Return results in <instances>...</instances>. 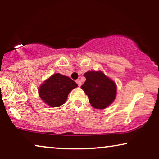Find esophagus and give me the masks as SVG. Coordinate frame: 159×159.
Listing matches in <instances>:
<instances>
[{
	"mask_svg": "<svg viewBox=\"0 0 159 159\" xmlns=\"http://www.w3.org/2000/svg\"><path fill=\"white\" fill-rule=\"evenodd\" d=\"M76 82H77V84H78V86L79 87H80L81 86V84H82V82H81V81H80V80H76Z\"/></svg>",
	"mask_w": 159,
	"mask_h": 159,
	"instance_id": "obj_1",
	"label": "esophagus"
}]
</instances>
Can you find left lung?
<instances>
[{"mask_svg": "<svg viewBox=\"0 0 159 159\" xmlns=\"http://www.w3.org/2000/svg\"><path fill=\"white\" fill-rule=\"evenodd\" d=\"M86 81L81 88L88 96L89 102L96 109H105L113 102L116 96V83L102 72H87Z\"/></svg>", "mask_w": 159, "mask_h": 159, "instance_id": "obj_1", "label": "left lung"}]
</instances>
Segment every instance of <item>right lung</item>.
Wrapping results in <instances>:
<instances>
[{
    "label": "right lung",
    "mask_w": 159,
    "mask_h": 159,
    "mask_svg": "<svg viewBox=\"0 0 159 159\" xmlns=\"http://www.w3.org/2000/svg\"><path fill=\"white\" fill-rule=\"evenodd\" d=\"M77 87L70 77L59 73L46 80L39 89L40 98L51 107H59L66 102L69 93Z\"/></svg>",
    "instance_id": "right-lung-1"
}]
</instances>
